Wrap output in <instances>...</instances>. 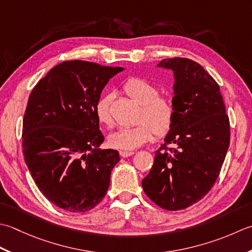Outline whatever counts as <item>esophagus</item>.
<instances>
[{"mask_svg":"<svg viewBox=\"0 0 252 252\" xmlns=\"http://www.w3.org/2000/svg\"><path fill=\"white\" fill-rule=\"evenodd\" d=\"M133 153H135L133 151H120V156L122 158H128V157L132 156Z\"/></svg>","mask_w":252,"mask_h":252,"instance_id":"1","label":"esophagus"}]
</instances>
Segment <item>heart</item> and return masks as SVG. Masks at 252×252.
I'll return each instance as SVG.
<instances>
[{
    "label": "heart",
    "mask_w": 252,
    "mask_h": 252,
    "mask_svg": "<svg viewBox=\"0 0 252 252\" xmlns=\"http://www.w3.org/2000/svg\"><path fill=\"white\" fill-rule=\"evenodd\" d=\"M125 94L141 105L138 116L139 124L131 127H123L109 137L112 147L130 151L139 148L151 139L153 133L163 137L171 130L175 120V107L166 95L158 94V87L143 78L132 77L123 86ZM97 122L101 125L112 127L111 96L103 95L94 106Z\"/></svg>",
    "instance_id": "1"
}]
</instances>
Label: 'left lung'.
Here are the masks:
<instances>
[{"label": "left lung", "instance_id": "1", "mask_svg": "<svg viewBox=\"0 0 252 252\" xmlns=\"http://www.w3.org/2000/svg\"><path fill=\"white\" fill-rule=\"evenodd\" d=\"M158 66L174 71L175 120L142 188L160 208L178 211L200 201L218 179L229 146V119L220 86L197 62L174 58Z\"/></svg>", "mask_w": 252, "mask_h": 252}]
</instances>
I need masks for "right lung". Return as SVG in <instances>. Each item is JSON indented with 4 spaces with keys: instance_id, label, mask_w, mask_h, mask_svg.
Wrapping results in <instances>:
<instances>
[{
    "instance_id": "add662e5",
    "label": "right lung",
    "mask_w": 252,
    "mask_h": 252,
    "mask_svg": "<svg viewBox=\"0 0 252 252\" xmlns=\"http://www.w3.org/2000/svg\"><path fill=\"white\" fill-rule=\"evenodd\" d=\"M124 70L65 61L34 86L23 120L25 162L39 190L74 213L94 209L106 194L116 150L99 149L104 137L94 106L113 76Z\"/></svg>"
}]
</instances>
